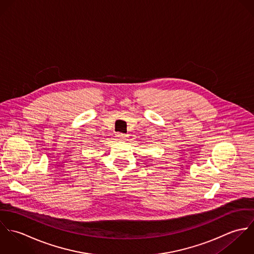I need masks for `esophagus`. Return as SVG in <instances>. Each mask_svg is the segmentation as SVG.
<instances>
[{
	"label": "esophagus",
	"instance_id": "esophagus-1",
	"mask_svg": "<svg viewBox=\"0 0 254 254\" xmlns=\"http://www.w3.org/2000/svg\"><path fill=\"white\" fill-rule=\"evenodd\" d=\"M116 137L118 140H124L126 139V135L125 134H122V133H117L116 134Z\"/></svg>",
	"mask_w": 254,
	"mask_h": 254
}]
</instances>
